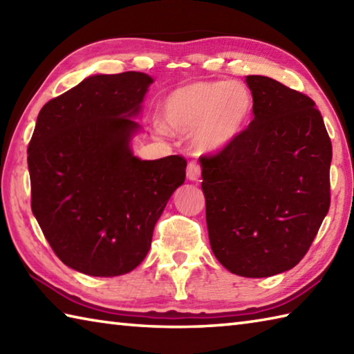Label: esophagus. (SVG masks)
<instances>
[{
  "mask_svg": "<svg viewBox=\"0 0 354 354\" xmlns=\"http://www.w3.org/2000/svg\"><path fill=\"white\" fill-rule=\"evenodd\" d=\"M201 176V165L196 161H190L187 165V178L192 179V181H196Z\"/></svg>",
  "mask_w": 354,
  "mask_h": 354,
  "instance_id": "esophagus-1",
  "label": "esophagus"
}]
</instances>
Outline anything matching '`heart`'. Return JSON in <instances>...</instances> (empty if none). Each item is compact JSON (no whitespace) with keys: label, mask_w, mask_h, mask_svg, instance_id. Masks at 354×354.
Returning <instances> with one entry per match:
<instances>
[{"label":"heart","mask_w":354,"mask_h":354,"mask_svg":"<svg viewBox=\"0 0 354 354\" xmlns=\"http://www.w3.org/2000/svg\"><path fill=\"white\" fill-rule=\"evenodd\" d=\"M252 98L248 90L228 81L190 82L167 96L162 113L167 129L187 135L201 153L224 149L248 121Z\"/></svg>","instance_id":"obj_1"}]
</instances>
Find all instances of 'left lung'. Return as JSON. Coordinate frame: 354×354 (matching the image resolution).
I'll list each match as a JSON object with an SVG mask.
<instances>
[{"label": "left lung", "mask_w": 354, "mask_h": 354, "mask_svg": "<svg viewBox=\"0 0 354 354\" xmlns=\"http://www.w3.org/2000/svg\"><path fill=\"white\" fill-rule=\"evenodd\" d=\"M254 118L201 156L213 254L232 273L267 278L293 268L330 209L331 141L310 96L247 76Z\"/></svg>", "instance_id": "obj_1"}]
</instances>
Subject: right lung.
<instances>
[{
  "instance_id": "right-lung-1",
  "label": "right lung",
  "mask_w": 354,
  "mask_h": 354,
  "mask_svg": "<svg viewBox=\"0 0 354 354\" xmlns=\"http://www.w3.org/2000/svg\"><path fill=\"white\" fill-rule=\"evenodd\" d=\"M141 72L88 76L46 102L27 149L32 212L55 254L90 276H120L149 253L185 158L141 161L130 138L149 86Z\"/></svg>"
}]
</instances>
